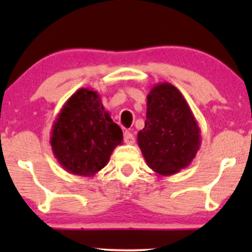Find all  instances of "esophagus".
<instances>
[{"mask_svg":"<svg viewBox=\"0 0 252 252\" xmlns=\"http://www.w3.org/2000/svg\"><path fill=\"white\" fill-rule=\"evenodd\" d=\"M134 141H135V139H134V135L130 133V131H124V142H126V145H131L134 144Z\"/></svg>","mask_w":252,"mask_h":252,"instance_id":"34e87169","label":"esophagus"}]
</instances>
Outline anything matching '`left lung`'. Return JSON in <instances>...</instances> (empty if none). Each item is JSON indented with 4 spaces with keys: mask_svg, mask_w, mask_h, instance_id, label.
<instances>
[{
    "mask_svg": "<svg viewBox=\"0 0 252 252\" xmlns=\"http://www.w3.org/2000/svg\"><path fill=\"white\" fill-rule=\"evenodd\" d=\"M146 98V121L138 133V145L155 173L173 175L195 158L201 130L184 96L172 84L157 83Z\"/></svg>",
    "mask_w": 252,
    "mask_h": 252,
    "instance_id": "left-lung-1",
    "label": "left lung"
}]
</instances>
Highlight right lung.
I'll return each instance as SVG.
<instances>
[{
	"label": "right lung",
	"instance_id": "1",
	"mask_svg": "<svg viewBox=\"0 0 252 252\" xmlns=\"http://www.w3.org/2000/svg\"><path fill=\"white\" fill-rule=\"evenodd\" d=\"M123 131L105 111L100 95L93 89L75 91L61 108L51 130V147L64 171L93 177L103 168Z\"/></svg>",
	"mask_w": 252,
	"mask_h": 252
}]
</instances>
